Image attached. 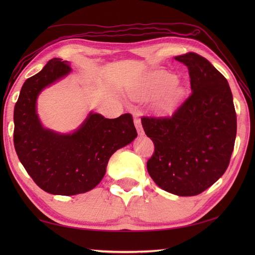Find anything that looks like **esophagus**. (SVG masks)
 <instances>
[{
  "label": "esophagus",
  "instance_id": "obj_1",
  "mask_svg": "<svg viewBox=\"0 0 255 255\" xmlns=\"http://www.w3.org/2000/svg\"><path fill=\"white\" fill-rule=\"evenodd\" d=\"M133 123L134 126H136V129L139 134H143V129L141 126V122H140V118L138 116H133Z\"/></svg>",
  "mask_w": 255,
  "mask_h": 255
}]
</instances>
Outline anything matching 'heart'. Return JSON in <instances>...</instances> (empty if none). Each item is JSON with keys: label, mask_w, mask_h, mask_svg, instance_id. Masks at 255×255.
Instances as JSON below:
<instances>
[{"label": "heart", "mask_w": 255, "mask_h": 255, "mask_svg": "<svg viewBox=\"0 0 255 255\" xmlns=\"http://www.w3.org/2000/svg\"><path fill=\"white\" fill-rule=\"evenodd\" d=\"M183 95L181 83L166 72H153L145 78L133 96L139 100H152L156 97V107L162 113H172Z\"/></svg>", "instance_id": "obj_1"}]
</instances>
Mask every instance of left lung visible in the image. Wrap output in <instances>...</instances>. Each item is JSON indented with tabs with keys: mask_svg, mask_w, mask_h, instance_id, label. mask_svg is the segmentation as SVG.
I'll use <instances>...</instances> for the list:
<instances>
[{
	"mask_svg": "<svg viewBox=\"0 0 255 255\" xmlns=\"http://www.w3.org/2000/svg\"><path fill=\"white\" fill-rule=\"evenodd\" d=\"M188 69L192 93L171 116H142L154 152L151 178L164 191L194 196L226 172L235 147L237 115L227 79L195 52L174 57Z\"/></svg>",
	"mask_w": 255,
	"mask_h": 255,
	"instance_id": "obj_1",
	"label": "left lung"
}]
</instances>
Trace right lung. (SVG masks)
<instances>
[{
    "instance_id": "obj_1",
    "label": "right lung",
    "mask_w": 255,
    "mask_h": 255,
    "mask_svg": "<svg viewBox=\"0 0 255 255\" xmlns=\"http://www.w3.org/2000/svg\"><path fill=\"white\" fill-rule=\"evenodd\" d=\"M70 71L67 61L51 59L25 81L14 108L13 139L20 163L41 189L63 196L93 189L104 177L111 155L137 137L128 113L114 119L91 113L72 134L42 128L36 114L37 96Z\"/></svg>"
}]
</instances>
